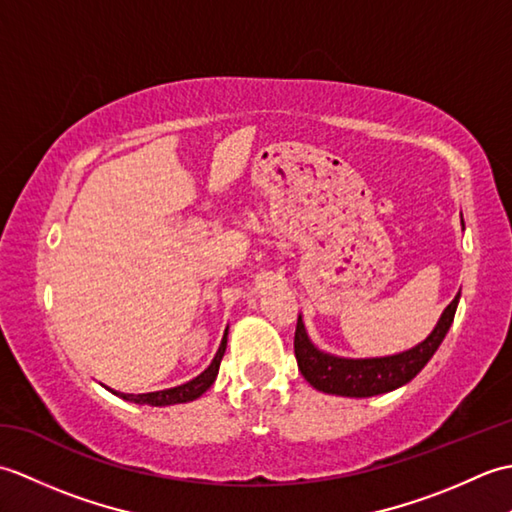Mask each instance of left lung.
<instances>
[{
    "label": "left lung",
    "instance_id": "obj_1",
    "mask_svg": "<svg viewBox=\"0 0 512 512\" xmlns=\"http://www.w3.org/2000/svg\"><path fill=\"white\" fill-rule=\"evenodd\" d=\"M458 301L460 295L449 303L447 310L442 312L436 330L420 345H416L409 352L385 358H339L323 354L310 343L306 328H303V321L299 317L295 330V356L299 372L314 389L325 391V394L350 398L385 394V391L409 383L429 363V358L436 354L442 339L451 328Z\"/></svg>",
    "mask_w": 512,
    "mask_h": 512
}]
</instances>
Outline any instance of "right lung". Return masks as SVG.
<instances>
[{"label": "right lung", "mask_w": 512, "mask_h": 512, "mask_svg": "<svg viewBox=\"0 0 512 512\" xmlns=\"http://www.w3.org/2000/svg\"><path fill=\"white\" fill-rule=\"evenodd\" d=\"M226 334H228V328L224 332V339L220 343V350H217L213 363L204 369V372L198 376L189 380V383H184L180 387H171V389H162V391H151V394H118L125 400H132V402H138V405H151V407H165V405H178V402H189V400H195L200 398L206 389H209L213 385V380L217 376V369H220V363H222V356L226 352Z\"/></svg>", "instance_id": "1"}]
</instances>
